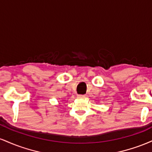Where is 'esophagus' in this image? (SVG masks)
I'll return each mask as SVG.
<instances>
[{"instance_id":"obj_1","label":"esophagus","mask_w":152,"mask_h":152,"mask_svg":"<svg viewBox=\"0 0 152 152\" xmlns=\"http://www.w3.org/2000/svg\"><path fill=\"white\" fill-rule=\"evenodd\" d=\"M77 97L78 99H84L85 98V96L84 95H78Z\"/></svg>"}]
</instances>
